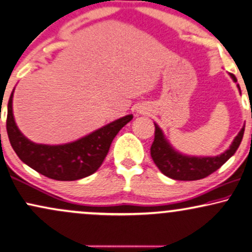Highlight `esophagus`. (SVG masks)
<instances>
[{
    "label": "esophagus",
    "mask_w": 252,
    "mask_h": 252,
    "mask_svg": "<svg viewBox=\"0 0 252 252\" xmlns=\"http://www.w3.org/2000/svg\"><path fill=\"white\" fill-rule=\"evenodd\" d=\"M140 113H141V111H140Z\"/></svg>",
    "instance_id": "1"
}]
</instances>
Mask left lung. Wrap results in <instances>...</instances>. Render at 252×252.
I'll list each match as a JSON object with an SVG mask.
<instances>
[{"instance_id": "obj_1", "label": "left lung", "mask_w": 252, "mask_h": 252, "mask_svg": "<svg viewBox=\"0 0 252 252\" xmlns=\"http://www.w3.org/2000/svg\"><path fill=\"white\" fill-rule=\"evenodd\" d=\"M235 83H237V78L235 75L230 74ZM238 90L240 86L236 84ZM155 124V138L152 147H150V155L159 171L166 177L176 179V181H197L207 177L212 172L217 171L221 165H223L231 156L235 154L240 143L243 139L244 126L231 142L226 152L217 156H191L185 155L176 150L169 140L165 138L164 133L158 124Z\"/></svg>"}]
</instances>
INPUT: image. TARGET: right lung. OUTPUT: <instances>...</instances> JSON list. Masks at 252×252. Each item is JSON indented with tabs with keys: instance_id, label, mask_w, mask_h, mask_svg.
I'll return each mask as SVG.
<instances>
[{
	"instance_id": "add662e5",
	"label": "right lung",
	"mask_w": 252,
	"mask_h": 252,
	"mask_svg": "<svg viewBox=\"0 0 252 252\" xmlns=\"http://www.w3.org/2000/svg\"><path fill=\"white\" fill-rule=\"evenodd\" d=\"M8 102L6 132L15 153L39 174L57 181H77L96 172L109 153L114 136L133 119V114L100 127L76 141L63 145H42L29 140L16 125L12 98Z\"/></svg>"
}]
</instances>
